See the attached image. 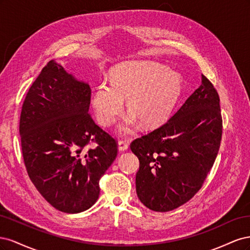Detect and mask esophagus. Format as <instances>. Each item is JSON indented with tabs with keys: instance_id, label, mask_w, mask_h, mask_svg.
<instances>
[{
	"instance_id": "1",
	"label": "esophagus",
	"mask_w": 250,
	"mask_h": 250,
	"mask_svg": "<svg viewBox=\"0 0 250 250\" xmlns=\"http://www.w3.org/2000/svg\"><path fill=\"white\" fill-rule=\"evenodd\" d=\"M118 150L120 151V152H124V151H127L128 150V144L123 142V141H120L118 143Z\"/></svg>"
}]
</instances>
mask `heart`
Masks as SVG:
<instances>
[{
    "mask_svg": "<svg viewBox=\"0 0 250 250\" xmlns=\"http://www.w3.org/2000/svg\"><path fill=\"white\" fill-rule=\"evenodd\" d=\"M183 92V81L169 67L152 62L132 60L117 64L110 72V81L97 85L92 106L101 125L111 126L123 110L124 100L129 112L118 130L132 133L140 123L152 129L169 119Z\"/></svg>",
    "mask_w": 250,
    "mask_h": 250,
    "instance_id": "heart-1",
    "label": "heart"
}]
</instances>
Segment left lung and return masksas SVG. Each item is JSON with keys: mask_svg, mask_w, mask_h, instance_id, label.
<instances>
[{"mask_svg": "<svg viewBox=\"0 0 250 250\" xmlns=\"http://www.w3.org/2000/svg\"><path fill=\"white\" fill-rule=\"evenodd\" d=\"M220 99L209 80L202 84L157 129L131 143L140 169L138 197L154 211L183 206L197 193L220 147Z\"/></svg>", "mask_w": 250, "mask_h": 250, "instance_id": "1", "label": "left lung"}]
</instances>
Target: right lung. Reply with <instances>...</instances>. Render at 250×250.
<instances>
[{"label":"right lung","instance_id":"right-lung-1","mask_svg":"<svg viewBox=\"0 0 250 250\" xmlns=\"http://www.w3.org/2000/svg\"><path fill=\"white\" fill-rule=\"evenodd\" d=\"M90 87L51 60L25 98L20 120L28 175L53 208L88 209L99 180L117 157V143L89 116ZM92 142L95 146L88 148Z\"/></svg>","mask_w":250,"mask_h":250}]
</instances>
